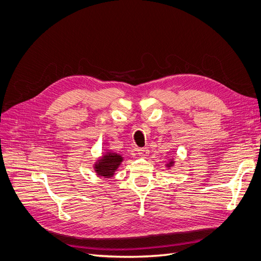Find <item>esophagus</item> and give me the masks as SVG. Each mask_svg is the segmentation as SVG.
Listing matches in <instances>:
<instances>
[{"label": "esophagus", "instance_id": "1", "mask_svg": "<svg viewBox=\"0 0 261 261\" xmlns=\"http://www.w3.org/2000/svg\"><path fill=\"white\" fill-rule=\"evenodd\" d=\"M136 153L139 155V156H141V158H147V156L149 155V153H150V151H149V149L148 148H136Z\"/></svg>", "mask_w": 261, "mask_h": 261}]
</instances>
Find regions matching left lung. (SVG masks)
<instances>
[{"mask_svg": "<svg viewBox=\"0 0 261 261\" xmlns=\"http://www.w3.org/2000/svg\"><path fill=\"white\" fill-rule=\"evenodd\" d=\"M174 159L173 158H170L169 159V161H168V163H166V168H170V167H172V166H174Z\"/></svg>", "mask_w": 261, "mask_h": 261, "instance_id": "1", "label": "left lung"}]
</instances>
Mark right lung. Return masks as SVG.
<instances>
[{
    "label": "right lung",
    "instance_id": "right-lung-1",
    "mask_svg": "<svg viewBox=\"0 0 261 261\" xmlns=\"http://www.w3.org/2000/svg\"><path fill=\"white\" fill-rule=\"evenodd\" d=\"M123 161L124 158L121 154L106 151L93 164V168H94V171L97 175L106 179H110L116 174V171L118 170Z\"/></svg>",
    "mask_w": 261,
    "mask_h": 261
}]
</instances>
